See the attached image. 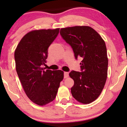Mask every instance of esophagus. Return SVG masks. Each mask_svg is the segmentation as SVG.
<instances>
[{
	"mask_svg": "<svg viewBox=\"0 0 127 127\" xmlns=\"http://www.w3.org/2000/svg\"><path fill=\"white\" fill-rule=\"evenodd\" d=\"M69 77V73L68 72H64V78H67Z\"/></svg>",
	"mask_w": 127,
	"mask_h": 127,
	"instance_id": "esophagus-1",
	"label": "esophagus"
}]
</instances>
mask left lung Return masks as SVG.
Here are the masks:
<instances>
[{
    "instance_id": "left-lung-1",
    "label": "left lung",
    "mask_w": 127,
    "mask_h": 127,
    "mask_svg": "<svg viewBox=\"0 0 127 127\" xmlns=\"http://www.w3.org/2000/svg\"><path fill=\"white\" fill-rule=\"evenodd\" d=\"M60 34L73 48L76 59L80 57L82 72L72 70L71 88L73 98L83 104L96 100L101 94L107 76L108 58L105 42L99 34L88 26L61 28Z\"/></svg>"
}]
</instances>
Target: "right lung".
<instances>
[{
    "mask_svg": "<svg viewBox=\"0 0 127 127\" xmlns=\"http://www.w3.org/2000/svg\"><path fill=\"white\" fill-rule=\"evenodd\" d=\"M60 28L39 29L27 33L14 52L15 68L26 95L31 101L44 106L56 97L64 72L42 67L48 48L58 36Z\"/></svg>",
    "mask_w": 127,
    "mask_h": 127,
    "instance_id": "obj_1",
    "label": "right lung"
}]
</instances>
